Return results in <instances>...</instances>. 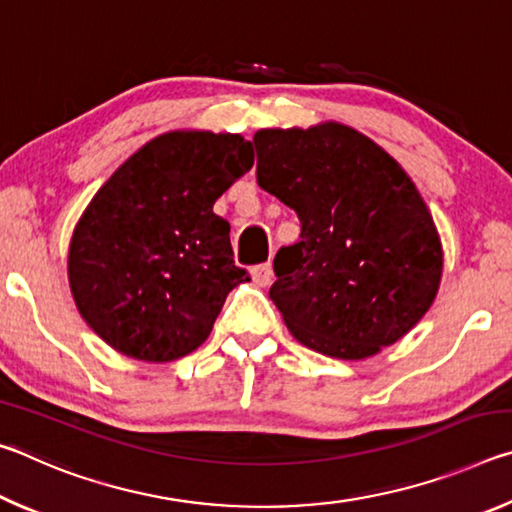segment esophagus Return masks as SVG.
<instances>
[{
    "label": "esophagus",
    "instance_id": "obj_1",
    "mask_svg": "<svg viewBox=\"0 0 512 512\" xmlns=\"http://www.w3.org/2000/svg\"><path fill=\"white\" fill-rule=\"evenodd\" d=\"M250 275H253L257 287H268V284L273 282V266H271V262L257 264L250 268Z\"/></svg>",
    "mask_w": 512,
    "mask_h": 512
}]
</instances>
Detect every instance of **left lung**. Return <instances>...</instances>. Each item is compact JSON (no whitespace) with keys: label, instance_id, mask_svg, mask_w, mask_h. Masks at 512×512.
Segmentation results:
<instances>
[{"label":"left lung","instance_id":"obj_1","mask_svg":"<svg viewBox=\"0 0 512 512\" xmlns=\"http://www.w3.org/2000/svg\"><path fill=\"white\" fill-rule=\"evenodd\" d=\"M257 183L296 210L300 241L277 250L268 296L289 332L320 354L366 359L427 314L443 246L413 180L343 124L264 128Z\"/></svg>","mask_w":512,"mask_h":512}]
</instances>
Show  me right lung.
<instances>
[{
	"mask_svg": "<svg viewBox=\"0 0 512 512\" xmlns=\"http://www.w3.org/2000/svg\"><path fill=\"white\" fill-rule=\"evenodd\" d=\"M255 162L241 135L173 131L133 153L76 223L69 289L110 348L173 361L212 332L228 293L248 282L214 203Z\"/></svg>",
	"mask_w": 512,
	"mask_h": 512,
	"instance_id": "add662e5",
	"label": "right lung"
}]
</instances>
